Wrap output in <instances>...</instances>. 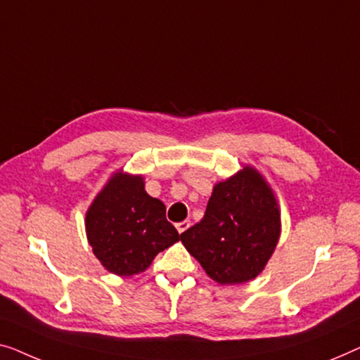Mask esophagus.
Wrapping results in <instances>:
<instances>
[{"mask_svg":"<svg viewBox=\"0 0 360 360\" xmlns=\"http://www.w3.org/2000/svg\"><path fill=\"white\" fill-rule=\"evenodd\" d=\"M191 224L189 220H184V221H179V224H176V230H178L179 233H184L187 229H189Z\"/></svg>","mask_w":360,"mask_h":360,"instance_id":"34e87169","label":"esophagus"}]
</instances>
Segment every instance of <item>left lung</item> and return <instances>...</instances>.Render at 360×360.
Instances as JSON below:
<instances>
[{
    "instance_id": "left-lung-1",
    "label": "left lung",
    "mask_w": 360,
    "mask_h": 360,
    "mask_svg": "<svg viewBox=\"0 0 360 360\" xmlns=\"http://www.w3.org/2000/svg\"><path fill=\"white\" fill-rule=\"evenodd\" d=\"M279 235L276 197L262 176L246 166L214 187L204 219L181 233V241L212 279L241 283L264 269Z\"/></svg>"
}]
</instances>
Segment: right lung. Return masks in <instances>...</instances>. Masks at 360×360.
<instances>
[{"mask_svg":"<svg viewBox=\"0 0 360 360\" xmlns=\"http://www.w3.org/2000/svg\"><path fill=\"white\" fill-rule=\"evenodd\" d=\"M86 235L94 256L117 276L143 272L158 252L179 241L166 220V207L146 194L143 178L117 173L86 214Z\"/></svg>","mask_w":360,"mask_h":360,"instance_id":"obj_1","label":"right lung"}]
</instances>
